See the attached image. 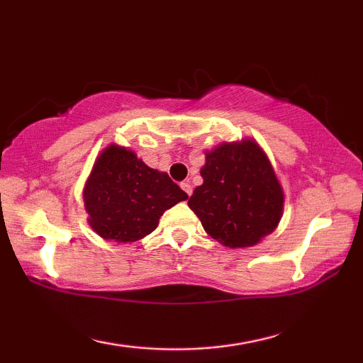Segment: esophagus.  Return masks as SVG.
<instances>
[{
    "mask_svg": "<svg viewBox=\"0 0 363 363\" xmlns=\"http://www.w3.org/2000/svg\"><path fill=\"white\" fill-rule=\"evenodd\" d=\"M181 189L187 194V196L192 195V186H190L189 182H181Z\"/></svg>",
    "mask_w": 363,
    "mask_h": 363,
    "instance_id": "obj_1",
    "label": "esophagus"
}]
</instances>
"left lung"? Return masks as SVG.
<instances>
[{"label":"left lung","instance_id":"left-lung-1","mask_svg":"<svg viewBox=\"0 0 363 363\" xmlns=\"http://www.w3.org/2000/svg\"><path fill=\"white\" fill-rule=\"evenodd\" d=\"M203 184L189 206L206 233L230 248L253 247L281 218L284 192L267 157L253 140L206 153Z\"/></svg>","mask_w":363,"mask_h":363}]
</instances>
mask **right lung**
Instances as JSON below:
<instances>
[{"label":"right lung","instance_id":"right-lung-1","mask_svg":"<svg viewBox=\"0 0 363 363\" xmlns=\"http://www.w3.org/2000/svg\"><path fill=\"white\" fill-rule=\"evenodd\" d=\"M83 196L91 227L118 243L149 235L168 208L187 200L167 173L149 168L136 153L116 145L97 158Z\"/></svg>","mask_w":363,"mask_h":363}]
</instances>
